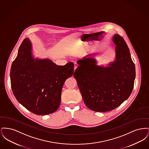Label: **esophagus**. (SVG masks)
<instances>
[{
  "label": "esophagus",
  "mask_w": 149,
  "mask_h": 149,
  "mask_svg": "<svg viewBox=\"0 0 149 149\" xmlns=\"http://www.w3.org/2000/svg\"><path fill=\"white\" fill-rule=\"evenodd\" d=\"M77 67H78V64L75 63L74 64V70H75V69L77 68Z\"/></svg>",
  "instance_id": "esophagus-1"
}]
</instances>
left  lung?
Masks as SVG:
<instances>
[{
	"label": "left lung",
	"mask_w": 149,
	"mask_h": 149,
	"mask_svg": "<svg viewBox=\"0 0 149 149\" xmlns=\"http://www.w3.org/2000/svg\"><path fill=\"white\" fill-rule=\"evenodd\" d=\"M116 45L115 61L104 67L96 65L94 58L79 60L74 77L85 105L95 112H108L120 104L131 95L136 71L130 50L118 34L113 37Z\"/></svg>",
	"instance_id": "1"
}]
</instances>
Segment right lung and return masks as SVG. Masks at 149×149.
<instances>
[{
    "mask_svg": "<svg viewBox=\"0 0 149 149\" xmlns=\"http://www.w3.org/2000/svg\"><path fill=\"white\" fill-rule=\"evenodd\" d=\"M74 64L56 65L49 59L34 58L28 38L21 43L10 69L11 87L15 98L37 115L54 113L58 108L65 80L74 72Z\"/></svg>",
    "mask_w": 149,
    "mask_h": 149,
    "instance_id": "right-lung-1",
    "label": "right lung"
}]
</instances>
